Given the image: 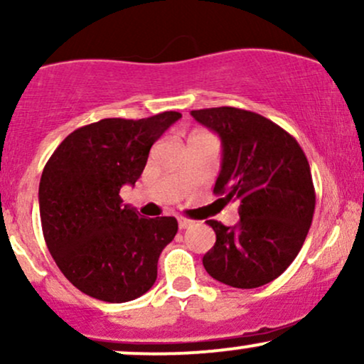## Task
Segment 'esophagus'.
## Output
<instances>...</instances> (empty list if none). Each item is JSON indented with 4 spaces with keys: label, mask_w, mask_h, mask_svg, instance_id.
<instances>
[{
    "label": "esophagus",
    "mask_w": 364,
    "mask_h": 364,
    "mask_svg": "<svg viewBox=\"0 0 364 364\" xmlns=\"http://www.w3.org/2000/svg\"><path fill=\"white\" fill-rule=\"evenodd\" d=\"M178 225H179V229H188V228H191V225H195V220L186 219V217H179Z\"/></svg>",
    "instance_id": "1"
}]
</instances>
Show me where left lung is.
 Masks as SVG:
<instances>
[{
  "label": "left lung",
  "instance_id": "left-lung-1",
  "mask_svg": "<svg viewBox=\"0 0 364 364\" xmlns=\"http://www.w3.org/2000/svg\"><path fill=\"white\" fill-rule=\"evenodd\" d=\"M223 141V166L214 193L240 200V223L207 220L215 245L203 267L215 281L253 289L277 279L306 240L315 212L308 159L296 139L257 112L237 107L191 111Z\"/></svg>",
  "mask_w": 364,
  "mask_h": 364
}]
</instances>
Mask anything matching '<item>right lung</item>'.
<instances>
[{
  "mask_svg": "<svg viewBox=\"0 0 364 364\" xmlns=\"http://www.w3.org/2000/svg\"><path fill=\"white\" fill-rule=\"evenodd\" d=\"M181 114L106 118L75 129L49 157L39 210L49 253L77 289L107 303L140 298L157 279L162 250L174 240V217H141L119 190L135 185L150 147Z\"/></svg>",
  "mask_w": 364,
  "mask_h": 364,
  "instance_id": "obj_1",
  "label": "right lung"
}]
</instances>
